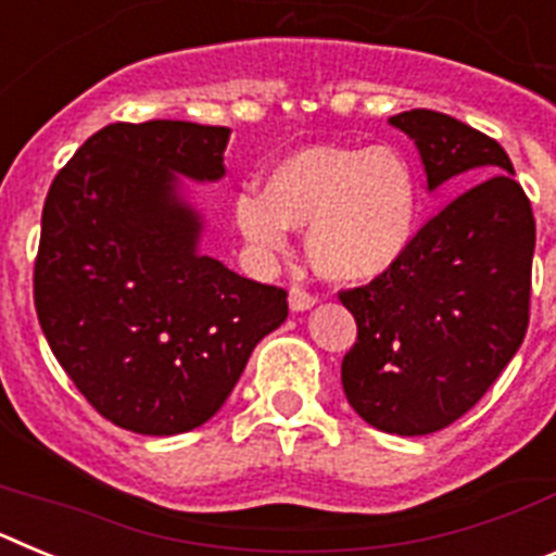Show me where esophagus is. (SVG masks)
Segmentation results:
<instances>
[{"label": "esophagus", "mask_w": 556, "mask_h": 556, "mask_svg": "<svg viewBox=\"0 0 556 556\" xmlns=\"http://www.w3.org/2000/svg\"><path fill=\"white\" fill-rule=\"evenodd\" d=\"M314 303H317V298H314L312 292H306L303 287L289 289V308H292V312H308Z\"/></svg>", "instance_id": "esophagus-1"}]
</instances>
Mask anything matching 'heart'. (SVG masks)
I'll return each mask as SVG.
<instances>
[{"label": "heart", "instance_id": "1", "mask_svg": "<svg viewBox=\"0 0 556 556\" xmlns=\"http://www.w3.org/2000/svg\"><path fill=\"white\" fill-rule=\"evenodd\" d=\"M420 191L390 144H317L269 172L264 194H239L236 225L253 248L278 253L289 228L308 230V262L339 283L376 281L404 262L417 233Z\"/></svg>", "mask_w": 556, "mask_h": 556}]
</instances>
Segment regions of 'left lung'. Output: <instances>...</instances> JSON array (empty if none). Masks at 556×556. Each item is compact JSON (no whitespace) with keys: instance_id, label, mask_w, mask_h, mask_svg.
I'll use <instances>...</instances> for the list:
<instances>
[{"instance_id":"1","label":"left lung","mask_w":556,"mask_h":556,"mask_svg":"<svg viewBox=\"0 0 556 556\" xmlns=\"http://www.w3.org/2000/svg\"><path fill=\"white\" fill-rule=\"evenodd\" d=\"M429 191L477 184L415 233L395 269L339 301L356 320L342 390L378 431L424 437L473 409L529 326L534 217L504 147L445 113L404 111Z\"/></svg>"}]
</instances>
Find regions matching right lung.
<instances>
[{
    "mask_svg": "<svg viewBox=\"0 0 556 556\" xmlns=\"http://www.w3.org/2000/svg\"><path fill=\"white\" fill-rule=\"evenodd\" d=\"M228 127L152 119L97 130L49 186L33 294L49 348L88 404L136 434L198 429L287 292L198 250L178 175L219 180Z\"/></svg>",
    "mask_w": 556,
    "mask_h": 556,
    "instance_id": "1",
    "label": "right lung"
}]
</instances>
